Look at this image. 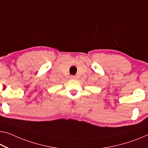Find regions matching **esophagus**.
<instances>
[{
    "label": "esophagus",
    "instance_id": "obj_1",
    "mask_svg": "<svg viewBox=\"0 0 148 148\" xmlns=\"http://www.w3.org/2000/svg\"><path fill=\"white\" fill-rule=\"evenodd\" d=\"M70 78L71 79H76V77L75 76H73V75H71L70 76Z\"/></svg>",
    "mask_w": 148,
    "mask_h": 148
}]
</instances>
